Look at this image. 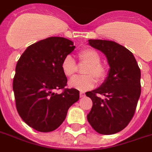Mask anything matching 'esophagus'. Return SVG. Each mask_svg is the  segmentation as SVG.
I'll use <instances>...</instances> for the list:
<instances>
[{
	"label": "esophagus",
	"mask_w": 152,
	"mask_h": 152,
	"mask_svg": "<svg viewBox=\"0 0 152 152\" xmlns=\"http://www.w3.org/2000/svg\"><path fill=\"white\" fill-rule=\"evenodd\" d=\"M79 95H80V98H83V97H85L86 94L84 93V92H80Z\"/></svg>",
	"instance_id": "obj_1"
}]
</instances>
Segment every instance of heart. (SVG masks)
Listing matches in <instances>:
<instances>
[{
    "mask_svg": "<svg viewBox=\"0 0 152 152\" xmlns=\"http://www.w3.org/2000/svg\"><path fill=\"white\" fill-rule=\"evenodd\" d=\"M78 61L80 63L86 64L87 66L83 70V77H76L69 83L72 88L78 91H86L91 90L98 83H103L107 77V69L105 65L100 62L101 56L98 51L91 48H86L80 50L77 53ZM61 68L66 77L71 78L77 72V65L75 59L70 56L65 57L61 61ZM96 80H95V79Z\"/></svg>",
    "mask_w": 152,
    "mask_h": 152,
    "instance_id": "heart-1",
    "label": "heart"
}]
</instances>
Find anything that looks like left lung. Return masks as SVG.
I'll list each match as a JSON object with an SVG mask.
<instances>
[{
    "instance_id": "obj_1",
    "label": "left lung",
    "mask_w": 152,
    "mask_h": 152,
    "mask_svg": "<svg viewBox=\"0 0 152 152\" xmlns=\"http://www.w3.org/2000/svg\"><path fill=\"white\" fill-rule=\"evenodd\" d=\"M89 44L107 56L110 69L100 87L86 93L93 102L87 120L99 134H115L124 130L134 115L141 94L140 69L133 53L116 42L91 39Z\"/></svg>"
}]
</instances>
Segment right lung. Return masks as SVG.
<instances>
[{
	"mask_svg": "<svg viewBox=\"0 0 152 152\" xmlns=\"http://www.w3.org/2000/svg\"><path fill=\"white\" fill-rule=\"evenodd\" d=\"M74 42L50 37L29 45L16 66L12 81L17 110L22 120L41 132H53L79 99V91L66 88L61 61L75 50ZM62 89L61 94L55 90Z\"/></svg>",
	"mask_w": 152,
	"mask_h": 152,
	"instance_id": "obj_1",
	"label": "right lung"
}]
</instances>
